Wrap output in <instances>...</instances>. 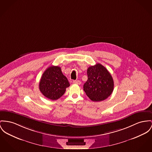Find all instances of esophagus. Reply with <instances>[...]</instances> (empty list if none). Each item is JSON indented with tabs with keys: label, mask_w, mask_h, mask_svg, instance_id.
I'll list each match as a JSON object with an SVG mask.
<instances>
[{
	"label": "esophagus",
	"mask_w": 152,
	"mask_h": 152,
	"mask_svg": "<svg viewBox=\"0 0 152 152\" xmlns=\"http://www.w3.org/2000/svg\"><path fill=\"white\" fill-rule=\"evenodd\" d=\"M73 83L77 85H81V82L79 80H76V81H73Z\"/></svg>",
	"instance_id": "obj_1"
}]
</instances>
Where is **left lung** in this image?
<instances>
[{
  "label": "left lung",
  "instance_id": "8db88e82",
  "mask_svg": "<svg viewBox=\"0 0 152 152\" xmlns=\"http://www.w3.org/2000/svg\"><path fill=\"white\" fill-rule=\"evenodd\" d=\"M88 80L83 85V91L93 101H101L108 98L113 91L114 82L107 69L97 63L87 70Z\"/></svg>",
  "mask_w": 152,
  "mask_h": 152
}]
</instances>
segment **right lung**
I'll list each match as a JSON object with an SVG mask.
<instances>
[{
	"label": "right lung",
	"mask_w": 152,
	"mask_h": 152,
	"mask_svg": "<svg viewBox=\"0 0 152 152\" xmlns=\"http://www.w3.org/2000/svg\"><path fill=\"white\" fill-rule=\"evenodd\" d=\"M67 78L63 74L59 66L49 67L42 74L39 83L41 93L51 100H56L61 97L69 87Z\"/></svg>",
	"instance_id": "1"
}]
</instances>
